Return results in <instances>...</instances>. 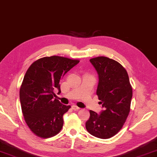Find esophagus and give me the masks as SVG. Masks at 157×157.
Instances as JSON below:
<instances>
[{
	"mask_svg": "<svg viewBox=\"0 0 157 157\" xmlns=\"http://www.w3.org/2000/svg\"><path fill=\"white\" fill-rule=\"evenodd\" d=\"M72 109L74 110H78L79 109V108L78 106H77L76 105H72Z\"/></svg>",
	"mask_w": 157,
	"mask_h": 157,
	"instance_id": "1",
	"label": "esophagus"
}]
</instances>
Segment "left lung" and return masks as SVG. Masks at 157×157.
I'll return each mask as SVG.
<instances>
[{
	"label": "left lung",
	"instance_id": "obj_1",
	"mask_svg": "<svg viewBox=\"0 0 157 157\" xmlns=\"http://www.w3.org/2000/svg\"><path fill=\"white\" fill-rule=\"evenodd\" d=\"M90 62L98 74L96 93L103 110L99 114L89 111L86 128L94 136L109 139L121 129L126 120L132 88L126 70L118 62L104 56L92 58Z\"/></svg>",
	"mask_w": 157,
	"mask_h": 157
}]
</instances>
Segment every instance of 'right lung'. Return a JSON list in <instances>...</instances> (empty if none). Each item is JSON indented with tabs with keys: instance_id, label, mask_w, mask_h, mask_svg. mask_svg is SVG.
Segmentation results:
<instances>
[{
	"instance_id": "right-lung-1",
	"label": "right lung",
	"mask_w": 157,
	"mask_h": 157,
	"mask_svg": "<svg viewBox=\"0 0 157 157\" xmlns=\"http://www.w3.org/2000/svg\"><path fill=\"white\" fill-rule=\"evenodd\" d=\"M79 60L53 56L38 59L25 73L20 88V101L25 122L36 135L49 138L59 132L63 115L71 106L53 99L60 93L59 81Z\"/></svg>"
}]
</instances>
